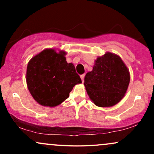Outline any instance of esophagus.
I'll use <instances>...</instances> for the list:
<instances>
[{"label":"esophagus","mask_w":154,"mask_h":154,"mask_svg":"<svg viewBox=\"0 0 154 154\" xmlns=\"http://www.w3.org/2000/svg\"><path fill=\"white\" fill-rule=\"evenodd\" d=\"M80 77H81V79H82V82H84V78H85V75H84V74H83V75H80Z\"/></svg>","instance_id":"1"}]
</instances>
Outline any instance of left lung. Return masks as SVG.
Returning a JSON list of instances; mask_svg holds the SVG:
<instances>
[{
    "label": "left lung",
    "instance_id": "left-lung-1",
    "mask_svg": "<svg viewBox=\"0 0 154 154\" xmlns=\"http://www.w3.org/2000/svg\"><path fill=\"white\" fill-rule=\"evenodd\" d=\"M130 73L119 56L106 53L95 61L85 77L90 98L100 107H109L122 100L130 83Z\"/></svg>",
    "mask_w": 154,
    "mask_h": 154
}]
</instances>
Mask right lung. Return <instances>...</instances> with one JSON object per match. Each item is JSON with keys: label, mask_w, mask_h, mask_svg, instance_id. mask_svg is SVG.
Masks as SVG:
<instances>
[{"label": "right lung", "mask_w": 154, "mask_h": 154, "mask_svg": "<svg viewBox=\"0 0 154 154\" xmlns=\"http://www.w3.org/2000/svg\"><path fill=\"white\" fill-rule=\"evenodd\" d=\"M66 53L45 49L29 61L26 84L34 99L45 106L54 107L69 96L75 85L82 83L72 63H67Z\"/></svg>", "instance_id": "obj_1"}]
</instances>
